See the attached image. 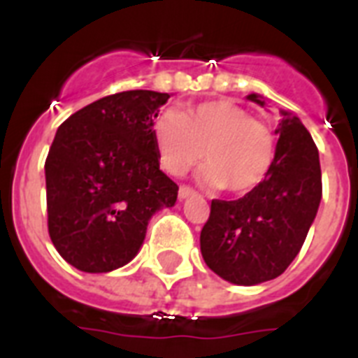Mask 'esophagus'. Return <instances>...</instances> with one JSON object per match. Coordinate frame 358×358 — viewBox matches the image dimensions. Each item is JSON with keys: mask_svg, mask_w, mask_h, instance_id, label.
I'll return each mask as SVG.
<instances>
[{"mask_svg": "<svg viewBox=\"0 0 358 358\" xmlns=\"http://www.w3.org/2000/svg\"><path fill=\"white\" fill-rule=\"evenodd\" d=\"M191 195H195L193 187H189V185H180V189H178L180 201H184V199H187V196H191Z\"/></svg>", "mask_w": 358, "mask_h": 358, "instance_id": "34e87169", "label": "esophagus"}]
</instances>
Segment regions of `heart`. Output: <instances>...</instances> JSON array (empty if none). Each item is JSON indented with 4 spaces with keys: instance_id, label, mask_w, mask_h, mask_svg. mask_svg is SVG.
Listing matches in <instances>:
<instances>
[{
    "instance_id": "obj_1",
    "label": "heart",
    "mask_w": 358,
    "mask_h": 358,
    "mask_svg": "<svg viewBox=\"0 0 358 358\" xmlns=\"http://www.w3.org/2000/svg\"><path fill=\"white\" fill-rule=\"evenodd\" d=\"M152 134L167 173L182 176L204 156L202 182L238 195L256 189L277 156L273 129L229 100L199 103L180 115L165 111L154 120Z\"/></svg>"
}]
</instances>
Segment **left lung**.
<instances>
[{
    "label": "left lung",
    "instance_id": "obj_1",
    "mask_svg": "<svg viewBox=\"0 0 358 358\" xmlns=\"http://www.w3.org/2000/svg\"><path fill=\"white\" fill-rule=\"evenodd\" d=\"M249 100L264 106L260 96ZM271 173L238 201L213 199L201 232L206 266L232 284L277 278L294 262L322 201V167L312 135L284 113Z\"/></svg>",
    "mask_w": 358,
    "mask_h": 358
}]
</instances>
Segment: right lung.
<instances>
[{
	"label": "right lung",
	"mask_w": 358,
	"mask_h": 358,
	"mask_svg": "<svg viewBox=\"0 0 358 358\" xmlns=\"http://www.w3.org/2000/svg\"><path fill=\"white\" fill-rule=\"evenodd\" d=\"M167 92L103 96L59 126L46 163L48 232L70 266L108 273L141 249L148 221L174 206L152 126Z\"/></svg>",
	"instance_id": "1"
}]
</instances>
